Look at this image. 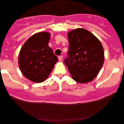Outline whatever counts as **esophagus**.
Wrapping results in <instances>:
<instances>
[{"label":"esophagus","instance_id":"obj_1","mask_svg":"<svg viewBox=\"0 0 124 124\" xmlns=\"http://www.w3.org/2000/svg\"><path fill=\"white\" fill-rule=\"evenodd\" d=\"M58 59L59 61H62V59H63V56H59L58 57Z\"/></svg>","mask_w":124,"mask_h":124}]
</instances>
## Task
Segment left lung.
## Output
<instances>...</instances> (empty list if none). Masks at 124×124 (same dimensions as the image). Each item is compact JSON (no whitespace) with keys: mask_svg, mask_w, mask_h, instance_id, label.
<instances>
[{"mask_svg":"<svg viewBox=\"0 0 124 124\" xmlns=\"http://www.w3.org/2000/svg\"><path fill=\"white\" fill-rule=\"evenodd\" d=\"M68 57L65 59L74 80L80 83L91 82L103 65L104 52L101 42L87 30L77 28L68 33Z\"/></svg>","mask_w":124,"mask_h":124,"instance_id":"8db88e82","label":"left lung"}]
</instances>
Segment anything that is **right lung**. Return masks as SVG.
<instances>
[{"label":"right lung","mask_w":124,"mask_h":124,"mask_svg":"<svg viewBox=\"0 0 124 124\" xmlns=\"http://www.w3.org/2000/svg\"><path fill=\"white\" fill-rule=\"evenodd\" d=\"M50 38L48 32L35 33L24 42L20 51L19 68L23 76L32 82L46 80L58 61L48 46Z\"/></svg>","instance_id":"add662e5"}]
</instances>
